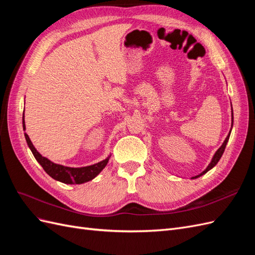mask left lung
Wrapping results in <instances>:
<instances>
[{"mask_svg": "<svg viewBox=\"0 0 255 255\" xmlns=\"http://www.w3.org/2000/svg\"><path fill=\"white\" fill-rule=\"evenodd\" d=\"M231 106H232V104H231ZM231 126H232V127H231V129H230V132H229V134H228L227 138L225 139V141H223V143L221 144L220 148H219L217 151L215 152L214 156H213V158H212V160H211V163L208 164V166L205 168V170H204V171H202V172L200 173V174L196 175V176H192L191 179H197V177H200L201 175L205 174L207 171H210L211 169H213L216 165H217V163L219 161V159L221 158L223 152H225V149H226V146H227V143H228V141H229V138H230V135H231V130H232V128H233V109H232V123H231Z\"/></svg>", "mask_w": 255, "mask_h": 255, "instance_id": "left-lung-1", "label": "left lung"}]
</instances>
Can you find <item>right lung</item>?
<instances>
[{"mask_svg":"<svg viewBox=\"0 0 255 255\" xmlns=\"http://www.w3.org/2000/svg\"><path fill=\"white\" fill-rule=\"evenodd\" d=\"M22 126L23 129L25 130V120H24V112H23V117H22ZM25 140L27 142L28 148L32 151L34 157L36 160L41 165L43 170L47 172L54 180L59 181L65 184H83L94 180L95 177L101 172L103 169L106 167L107 163L111 158L112 154H110L105 159L99 161L97 164L86 166V167H67L59 164L53 163L52 160L49 158L42 156L41 154L36 150L33 142L30 141L28 135L25 133Z\"/></svg>","mask_w":255,"mask_h":255,"instance_id":"obj_1","label":"right lung"}]
</instances>
